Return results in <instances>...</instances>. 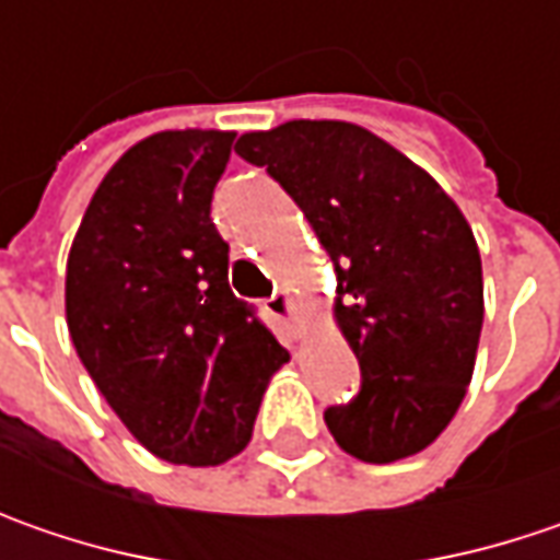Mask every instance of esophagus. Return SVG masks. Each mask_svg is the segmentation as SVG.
I'll use <instances>...</instances> for the list:
<instances>
[{
    "label": "esophagus",
    "mask_w": 560,
    "mask_h": 560,
    "mask_svg": "<svg viewBox=\"0 0 560 560\" xmlns=\"http://www.w3.org/2000/svg\"><path fill=\"white\" fill-rule=\"evenodd\" d=\"M266 310H269V313H272L276 319H281V323H284V328H288V331H291L294 338L301 335V328L291 323V313H294V304H291V298H288L284 291H281V294H272V298L266 301Z\"/></svg>",
    "instance_id": "34e87169"
}]
</instances>
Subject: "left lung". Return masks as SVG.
Instances as JSON below:
<instances>
[{
    "instance_id": "1",
    "label": "left lung",
    "mask_w": 560,
    "mask_h": 560,
    "mask_svg": "<svg viewBox=\"0 0 560 560\" xmlns=\"http://www.w3.org/2000/svg\"><path fill=\"white\" fill-rule=\"evenodd\" d=\"M234 150L266 165L331 256V316L363 385L328 407V432L366 464L429 448L467 395L482 331L470 222L425 168L351 121L298 118Z\"/></svg>"
}]
</instances>
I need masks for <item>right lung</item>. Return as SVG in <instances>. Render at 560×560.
Listing matches in <instances>:
<instances>
[{
    "mask_svg": "<svg viewBox=\"0 0 560 560\" xmlns=\"http://www.w3.org/2000/svg\"><path fill=\"white\" fill-rule=\"evenodd\" d=\"M234 131L143 137L100 182L65 272V319L90 378L150 454L215 467L247 448L276 335L229 288L209 219Z\"/></svg>",
    "mask_w": 560,
    "mask_h": 560,
    "instance_id": "1",
    "label": "right lung"
}]
</instances>
